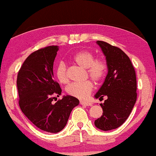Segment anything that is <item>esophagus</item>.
Here are the masks:
<instances>
[{"mask_svg":"<svg viewBox=\"0 0 156 156\" xmlns=\"http://www.w3.org/2000/svg\"><path fill=\"white\" fill-rule=\"evenodd\" d=\"M80 104L83 105H86V106H91L92 103L91 102H86V101H80Z\"/></svg>","mask_w":156,"mask_h":156,"instance_id":"34e87169","label":"esophagus"}]
</instances>
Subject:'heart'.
I'll use <instances>...</instances> for the list:
<instances>
[{
	"label": "heart",
	"instance_id": "b5f03b06",
	"mask_svg": "<svg viewBox=\"0 0 156 156\" xmlns=\"http://www.w3.org/2000/svg\"><path fill=\"white\" fill-rule=\"evenodd\" d=\"M72 61L80 67L86 69L88 77L96 83H98L105 75L107 65L103 58H94V55L88 50L79 51L73 55ZM56 76L61 84H66L68 81L66 66L63 62H60L56 66ZM94 88L91 82L86 81L77 83H72L66 88V92L69 95L79 99L86 98Z\"/></svg>",
	"mask_w": 156,
	"mask_h": 156
}]
</instances>
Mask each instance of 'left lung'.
Here are the masks:
<instances>
[{"mask_svg": "<svg viewBox=\"0 0 156 156\" xmlns=\"http://www.w3.org/2000/svg\"><path fill=\"white\" fill-rule=\"evenodd\" d=\"M106 60L108 73L94 95L96 99L107 96L103 115L94 121L97 128L109 131L118 128L129 116L137 100L136 75L129 58L120 48L97 41Z\"/></svg>", "mask_w": 156, "mask_h": 156, "instance_id": "obj_1", "label": "left lung"}]
</instances>
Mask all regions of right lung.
I'll return each instance as SVG.
<instances>
[{"label":"right lung","instance_id":"add662e5","mask_svg":"<svg viewBox=\"0 0 156 156\" xmlns=\"http://www.w3.org/2000/svg\"><path fill=\"white\" fill-rule=\"evenodd\" d=\"M58 46H49L31 53L18 71L17 87L21 111L36 127L57 133L68 123L71 112L80 101L66 95L53 103L62 89L53 80V62Z\"/></svg>","mask_w":156,"mask_h":156}]
</instances>
